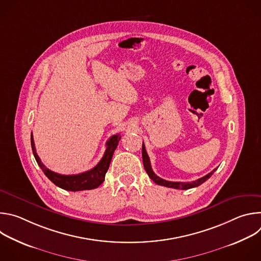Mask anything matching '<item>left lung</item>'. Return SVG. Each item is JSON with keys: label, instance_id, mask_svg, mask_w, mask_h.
<instances>
[{"label": "left lung", "instance_id": "1", "mask_svg": "<svg viewBox=\"0 0 261 261\" xmlns=\"http://www.w3.org/2000/svg\"><path fill=\"white\" fill-rule=\"evenodd\" d=\"M142 161H143V166H144V169H145L146 173L148 174V176L151 177V179H153V181H155L157 185L164 186V187L173 188V189H180V190H187V189L198 187L199 185H201L206 179H208L212 176V174L217 170V168H215L214 170H212L206 175H204V176H202V177H200L196 180H193V181L184 182V181H169V180L163 179V178L159 177L157 174H155V172L153 171L152 166H151V161H150V158H148V156H147V153L145 151V146H144L143 142H142Z\"/></svg>", "mask_w": 261, "mask_h": 261}]
</instances>
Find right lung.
Returning <instances> with one entry per match:
<instances>
[{
    "instance_id": "add662e5",
    "label": "right lung",
    "mask_w": 261,
    "mask_h": 261,
    "mask_svg": "<svg viewBox=\"0 0 261 261\" xmlns=\"http://www.w3.org/2000/svg\"><path fill=\"white\" fill-rule=\"evenodd\" d=\"M121 139L120 134L113 135L111 136L107 142H106V150L104 153V156L100 160V162L92 169L79 173V174H71V175H64L57 173L55 171H51L48 169L40 160L36 153V148H35V143L33 139V135L31 134V145H32V150L34 157L44 172V174L56 185L58 187L67 190V191H82V190H92L95 189L104 181L105 174L108 170L111 158H113L114 152L116 151V148L119 144V141Z\"/></svg>"
}]
</instances>
